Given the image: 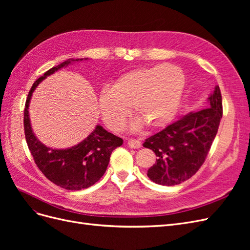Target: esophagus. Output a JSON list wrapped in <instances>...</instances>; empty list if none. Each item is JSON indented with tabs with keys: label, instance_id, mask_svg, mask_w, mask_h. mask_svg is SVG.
Returning <instances> with one entry per match:
<instances>
[{
	"label": "esophagus",
	"instance_id": "obj_1",
	"mask_svg": "<svg viewBox=\"0 0 250 250\" xmlns=\"http://www.w3.org/2000/svg\"><path fill=\"white\" fill-rule=\"evenodd\" d=\"M127 144H128V146H129L130 148H133V149H139L142 146L141 142L139 140H134V139L128 140Z\"/></svg>",
	"mask_w": 250,
	"mask_h": 250
}]
</instances>
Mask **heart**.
I'll list each match as a JSON object with an SVG mask.
<instances>
[{"mask_svg":"<svg viewBox=\"0 0 250 250\" xmlns=\"http://www.w3.org/2000/svg\"><path fill=\"white\" fill-rule=\"evenodd\" d=\"M186 84L185 75L171 64L140 67L127 72L103 87L98 97L102 120L112 131L124 129L130 107L138 119L132 127L143 123L150 128L168 125L179 107Z\"/></svg>","mask_w":250,"mask_h":250,"instance_id":"1","label":"heart"}]
</instances>
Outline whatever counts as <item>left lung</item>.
Listing matches in <instances>:
<instances>
[{
    "label": "left lung",
    "instance_id": "1",
    "mask_svg": "<svg viewBox=\"0 0 250 250\" xmlns=\"http://www.w3.org/2000/svg\"><path fill=\"white\" fill-rule=\"evenodd\" d=\"M208 102V107L190 111L143 144L157 156L147 172L153 183L179 185L191 178L206 161L222 118V97L218 85Z\"/></svg>",
    "mask_w": 250,
    "mask_h": 250
}]
</instances>
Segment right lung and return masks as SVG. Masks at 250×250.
Listing matches in <instances>:
<instances>
[{
	"label": "right lung",
	"mask_w": 250,
	"mask_h": 250,
	"mask_svg": "<svg viewBox=\"0 0 250 250\" xmlns=\"http://www.w3.org/2000/svg\"><path fill=\"white\" fill-rule=\"evenodd\" d=\"M87 58L67 59L43 74L30 89L24 111V129L30 152L39 169L53 184L65 190L77 191L95 185L107 169L113 150L123 144V140L97 125L87 138L75 146L53 149L42 144L33 132L29 117V104L32 94L40 83L58 70L73 62Z\"/></svg>",
	"instance_id": "right-lung-1"
}]
</instances>
